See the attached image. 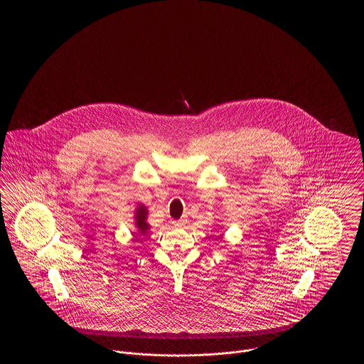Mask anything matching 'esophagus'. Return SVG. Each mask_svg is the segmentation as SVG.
Instances as JSON below:
<instances>
[{
  "label": "esophagus",
  "instance_id": "obj_1",
  "mask_svg": "<svg viewBox=\"0 0 364 364\" xmlns=\"http://www.w3.org/2000/svg\"><path fill=\"white\" fill-rule=\"evenodd\" d=\"M173 225L177 226V228H181V226H184V221H181V220L173 221Z\"/></svg>",
  "mask_w": 364,
  "mask_h": 364
}]
</instances>
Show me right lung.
Wrapping results in <instances>:
<instances>
[{
    "mask_svg": "<svg viewBox=\"0 0 364 364\" xmlns=\"http://www.w3.org/2000/svg\"><path fill=\"white\" fill-rule=\"evenodd\" d=\"M146 217H147V208L144 206H139L136 214H135V220H136L135 224H136L140 235H144L146 230L150 228L149 224L146 223Z\"/></svg>",
    "mask_w": 364,
    "mask_h": 364,
    "instance_id": "add662e5",
    "label": "right lung"
}]
</instances>
